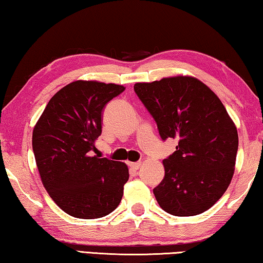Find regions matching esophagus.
<instances>
[{
    "label": "esophagus",
    "instance_id": "1",
    "mask_svg": "<svg viewBox=\"0 0 263 263\" xmlns=\"http://www.w3.org/2000/svg\"><path fill=\"white\" fill-rule=\"evenodd\" d=\"M128 166H130L132 169H135V171H138L139 167L141 166V162H128Z\"/></svg>",
    "mask_w": 263,
    "mask_h": 263
}]
</instances>
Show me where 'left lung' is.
Segmentation results:
<instances>
[{
  "instance_id": "obj_1",
  "label": "left lung",
  "mask_w": 263,
  "mask_h": 263,
  "mask_svg": "<svg viewBox=\"0 0 263 263\" xmlns=\"http://www.w3.org/2000/svg\"><path fill=\"white\" fill-rule=\"evenodd\" d=\"M135 91L162 139H179L153 189L159 205L180 217L209 210L229 188L238 152L237 127L224 104L206 84L183 75L138 82Z\"/></svg>"
}]
</instances>
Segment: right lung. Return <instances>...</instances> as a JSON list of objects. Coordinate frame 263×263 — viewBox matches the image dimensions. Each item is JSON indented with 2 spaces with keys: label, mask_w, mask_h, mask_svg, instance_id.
Masks as SVG:
<instances>
[{
  "label": "right lung",
  "mask_w": 263,
  "mask_h": 263,
  "mask_svg": "<svg viewBox=\"0 0 263 263\" xmlns=\"http://www.w3.org/2000/svg\"><path fill=\"white\" fill-rule=\"evenodd\" d=\"M124 89L115 83L74 81L52 97L33 128L32 148L43 184L69 216L101 218L121 203L127 166L92 152L102 133V111Z\"/></svg>",
  "instance_id": "1"
}]
</instances>
